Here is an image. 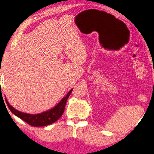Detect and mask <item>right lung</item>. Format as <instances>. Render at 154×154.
I'll return each instance as SVG.
<instances>
[{
  "label": "right lung",
  "instance_id": "right-lung-1",
  "mask_svg": "<svg viewBox=\"0 0 154 154\" xmlns=\"http://www.w3.org/2000/svg\"><path fill=\"white\" fill-rule=\"evenodd\" d=\"M72 90L73 88L71 89L66 97H63L53 108L42 113H39V114H28V113L19 111L11 105L6 97L5 100L8 109L17 117L21 119L23 121H25L26 123L33 127H43L54 123L61 117L64 111L66 102H67L68 98L70 95Z\"/></svg>",
  "mask_w": 154,
  "mask_h": 154
}]
</instances>
